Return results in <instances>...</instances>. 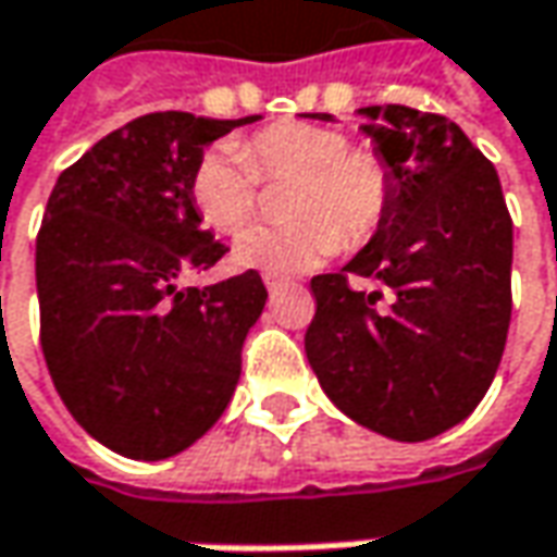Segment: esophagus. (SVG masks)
Instances as JSON below:
<instances>
[{
    "label": "esophagus",
    "mask_w": 557,
    "mask_h": 557,
    "mask_svg": "<svg viewBox=\"0 0 557 557\" xmlns=\"http://www.w3.org/2000/svg\"><path fill=\"white\" fill-rule=\"evenodd\" d=\"M263 285H265V288H269V292H278V288H285L288 282H285L282 275H272V272H265Z\"/></svg>",
    "instance_id": "1"
}]
</instances>
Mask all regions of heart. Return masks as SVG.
<instances>
[{"label":"heart","instance_id":"1","mask_svg":"<svg viewBox=\"0 0 557 557\" xmlns=\"http://www.w3.org/2000/svg\"><path fill=\"white\" fill-rule=\"evenodd\" d=\"M260 182H292L282 209L292 222L260 225L237 240L235 263L272 275L310 269L335 247L357 250L382 228L392 200V165L320 122H275L240 144H219L197 159L187 197L215 235L244 232L260 209Z\"/></svg>","mask_w":557,"mask_h":557}]
</instances>
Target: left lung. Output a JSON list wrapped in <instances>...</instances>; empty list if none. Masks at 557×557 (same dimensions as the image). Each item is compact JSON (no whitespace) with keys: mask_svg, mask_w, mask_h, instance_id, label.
Here are the masks:
<instances>
[{"mask_svg":"<svg viewBox=\"0 0 557 557\" xmlns=\"http://www.w3.org/2000/svg\"><path fill=\"white\" fill-rule=\"evenodd\" d=\"M363 131L392 165L395 200L342 272L313 275L304 335L322 392L360 426L426 442L483 401L511 322V212L495 165L455 122L370 106ZM329 119V115H325ZM385 293H354L349 275Z\"/></svg>","mask_w":557,"mask_h":557,"instance_id":"obj_1","label":"left lung"}]
</instances>
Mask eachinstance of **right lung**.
<instances>
[{
    "mask_svg": "<svg viewBox=\"0 0 557 557\" xmlns=\"http://www.w3.org/2000/svg\"><path fill=\"white\" fill-rule=\"evenodd\" d=\"M250 122L140 115L49 194L37 235L42 357L71 417L125 458L190 448L235 395L265 285L257 269L184 285L228 250L200 225L187 178L207 144Z\"/></svg>",
    "mask_w": 557,
    "mask_h": 557,
    "instance_id": "obj_1",
    "label": "right lung"
}]
</instances>
